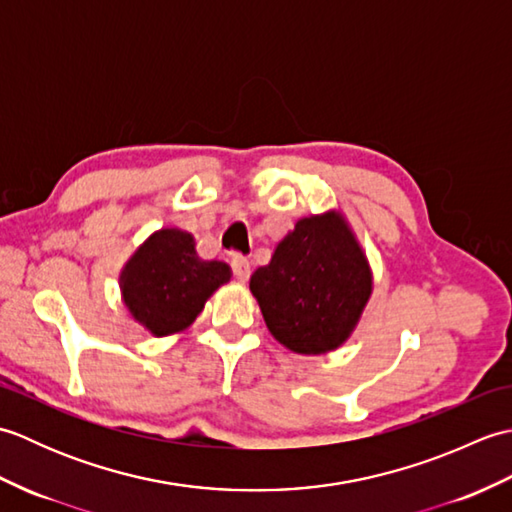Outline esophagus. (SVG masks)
<instances>
[{"mask_svg":"<svg viewBox=\"0 0 512 512\" xmlns=\"http://www.w3.org/2000/svg\"><path fill=\"white\" fill-rule=\"evenodd\" d=\"M231 268H233V275H235V279L237 281H248V277H250V262L246 257H242V255H235L233 259H231Z\"/></svg>","mask_w":512,"mask_h":512,"instance_id":"obj_1","label":"esophagus"}]
</instances>
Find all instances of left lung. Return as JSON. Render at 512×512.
I'll list each match as a JSON object with an SVG mask.
<instances>
[{"instance_id": "8db88e82", "label": "left lung", "mask_w": 512, "mask_h": 512, "mask_svg": "<svg viewBox=\"0 0 512 512\" xmlns=\"http://www.w3.org/2000/svg\"><path fill=\"white\" fill-rule=\"evenodd\" d=\"M270 334L297 354H325L354 332L372 270L341 213L303 217L250 277Z\"/></svg>"}]
</instances>
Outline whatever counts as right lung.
<instances>
[{
	"label": "right lung",
	"mask_w": 512,
	"mask_h": 512,
	"mask_svg": "<svg viewBox=\"0 0 512 512\" xmlns=\"http://www.w3.org/2000/svg\"><path fill=\"white\" fill-rule=\"evenodd\" d=\"M231 281L224 262H204L195 239L180 228H162L140 246L121 273L129 314L154 336L187 330L206 299Z\"/></svg>",
	"instance_id": "right-lung-1"
}]
</instances>
